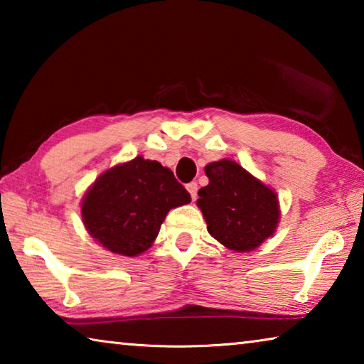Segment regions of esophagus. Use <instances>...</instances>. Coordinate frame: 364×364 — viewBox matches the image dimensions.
I'll use <instances>...</instances> for the list:
<instances>
[{
    "label": "esophagus",
    "instance_id": "obj_1",
    "mask_svg": "<svg viewBox=\"0 0 364 364\" xmlns=\"http://www.w3.org/2000/svg\"><path fill=\"white\" fill-rule=\"evenodd\" d=\"M197 189H199V186H197L196 181H191V183L188 184V191H189L191 197H193V200L197 199Z\"/></svg>",
    "mask_w": 364,
    "mask_h": 364
}]
</instances>
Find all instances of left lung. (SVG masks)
<instances>
[{"label":"left lung","mask_w":364,"mask_h":364,"mask_svg":"<svg viewBox=\"0 0 364 364\" xmlns=\"http://www.w3.org/2000/svg\"><path fill=\"white\" fill-rule=\"evenodd\" d=\"M208 184L199 189L197 205L210 236L236 252L257 249L273 236L279 221L278 196L232 160L205 167Z\"/></svg>","instance_id":"left-lung-1"}]
</instances>
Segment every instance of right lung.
<instances>
[{"label":"right lung","instance_id":"1","mask_svg":"<svg viewBox=\"0 0 364 364\" xmlns=\"http://www.w3.org/2000/svg\"><path fill=\"white\" fill-rule=\"evenodd\" d=\"M191 202L173 171L143 157L97 178L83 197L85 228L114 254L134 257L151 247L170 208Z\"/></svg>","mask_w":364,"mask_h":364}]
</instances>
